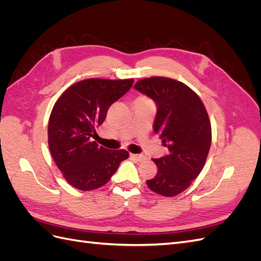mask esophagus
Segmentation results:
<instances>
[{
  "label": "esophagus",
  "mask_w": 261,
  "mask_h": 261,
  "mask_svg": "<svg viewBox=\"0 0 261 261\" xmlns=\"http://www.w3.org/2000/svg\"><path fill=\"white\" fill-rule=\"evenodd\" d=\"M130 156L133 158V159H135V160H137V161H139V162H141V161L146 160V156H145L144 154H136V153H130Z\"/></svg>",
  "instance_id": "34e87169"
}]
</instances>
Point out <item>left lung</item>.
I'll return each instance as SVG.
<instances>
[{
  "mask_svg": "<svg viewBox=\"0 0 261 261\" xmlns=\"http://www.w3.org/2000/svg\"><path fill=\"white\" fill-rule=\"evenodd\" d=\"M134 88L154 101L153 130L169 149L168 154L153 159L158 172L147 185L159 195L176 196L191 186L206 163L211 145L206 108L189 87L171 78H145Z\"/></svg>",
  "mask_w": 261,
  "mask_h": 261,
  "instance_id": "1",
  "label": "left lung"
}]
</instances>
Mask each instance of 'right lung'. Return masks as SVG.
Masks as SVG:
<instances>
[{
  "instance_id": "right-lung-1",
  "label": "right lung",
  "mask_w": 261,
  "mask_h": 261,
  "mask_svg": "<svg viewBox=\"0 0 261 261\" xmlns=\"http://www.w3.org/2000/svg\"><path fill=\"white\" fill-rule=\"evenodd\" d=\"M133 84L134 80L90 78L70 86L55 102L49 118V148L63 176L80 191L106 185L129 155L123 149L99 146L91 138L105 122L110 106Z\"/></svg>"
}]
</instances>
